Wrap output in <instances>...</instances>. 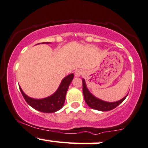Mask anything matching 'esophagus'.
Masks as SVG:
<instances>
[{
  "instance_id": "obj_1",
  "label": "esophagus",
  "mask_w": 148,
  "mask_h": 148,
  "mask_svg": "<svg viewBox=\"0 0 148 148\" xmlns=\"http://www.w3.org/2000/svg\"><path fill=\"white\" fill-rule=\"evenodd\" d=\"M82 74V71L81 69H78V70H76L75 71V77H80L81 75Z\"/></svg>"
}]
</instances>
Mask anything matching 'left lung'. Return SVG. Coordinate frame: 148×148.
<instances>
[{"label":"left lung","mask_w":148,"mask_h":148,"mask_svg":"<svg viewBox=\"0 0 148 148\" xmlns=\"http://www.w3.org/2000/svg\"><path fill=\"white\" fill-rule=\"evenodd\" d=\"M83 83V94H84V98L86 103L87 104L88 107H91V109H95V110L100 111V112H107V111H110L118 107L120 104H121L124 101L125 99L127 98L128 94H127L124 98L121 100H118L116 102H107L104 100H100L93 95L89 90L88 89L86 86V82L84 79H82Z\"/></svg>","instance_id":"left-lung-1"}]
</instances>
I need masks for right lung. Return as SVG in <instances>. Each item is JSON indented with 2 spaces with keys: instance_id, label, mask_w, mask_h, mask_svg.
<instances>
[{
  "instance_id": "obj_1",
  "label": "right lung",
  "mask_w": 148,
  "mask_h": 148,
  "mask_svg": "<svg viewBox=\"0 0 148 148\" xmlns=\"http://www.w3.org/2000/svg\"><path fill=\"white\" fill-rule=\"evenodd\" d=\"M42 43H50V42ZM73 77V73L68 75L63 78L57 91L53 94L44 98L34 99L30 98L24 93L21 86L19 88L25 101L32 108L43 113H55L63 107L68 88Z\"/></svg>"
}]
</instances>
